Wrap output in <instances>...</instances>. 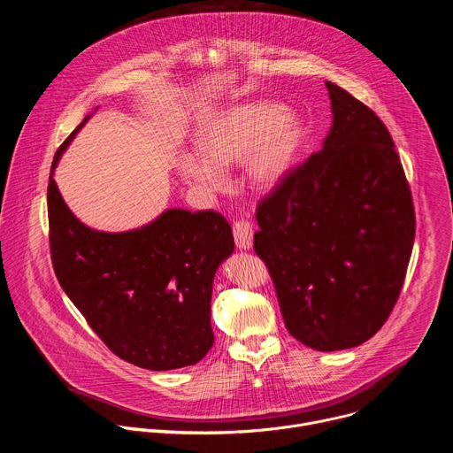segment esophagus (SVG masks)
<instances>
[{
    "mask_svg": "<svg viewBox=\"0 0 453 453\" xmlns=\"http://www.w3.org/2000/svg\"><path fill=\"white\" fill-rule=\"evenodd\" d=\"M233 234H234V242H236V247L238 249H243V250H249L252 247V236H254V231H252V226L249 222H236L233 226Z\"/></svg>",
    "mask_w": 453,
    "mask_h": 453,
    "instance_id": "34e87169",
    "label": "esophagus"
}]
</instances>
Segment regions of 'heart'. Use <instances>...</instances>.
<instances>
[{"label": "heart", "mask_w": 453, "mask_h": 453, "mask_svg": "<svg viewBox=\"0 0 453 453\" xmlns=\"http://www.w3.org/2000/svg\"><path fill=\"white\" fill-rule=\"evenodd\" d=\"M303 133V118L290 107L273 100L234 104L201 123L197 140L203 152L180 154L177 170L215 196L229 186L226 168L242 161L247 182L256 191H271L290 172Z\"/></svg>", "instance_id": "b5f03b06"}]
</instances>
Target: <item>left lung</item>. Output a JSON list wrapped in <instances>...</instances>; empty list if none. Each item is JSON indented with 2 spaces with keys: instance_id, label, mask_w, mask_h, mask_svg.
Masks as SVG:
<instances>
[{
  "instance_id": "left-lung-1",
  "label": "left lung",
  "mask_w": 453,
  "mask_h": 453,
  "mask_svg": "<svg viewBox=\"0 0 453 453\" xmlns=\"http://www.w3.org/2000/svg\"><path fill=\"white\" fill-rule=\"evenodd\" d=\"M332 127L319 152L257 208L254 250L287 330L317 351L369 341L393 311L411 260V189L381 119L326 81Z\"/></svg>"
}]
</instances>
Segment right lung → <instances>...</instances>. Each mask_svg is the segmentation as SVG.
Listing matches in <instances>:
<instances>
[{"label":"right lung","instance_id":"right-lung-1","mask_svg":"<svg viewBox=\"0 0 453 453\" xmlns=\"http://www.w3.org/2000/svg\"><path fill=\"white\" fill-rule=\"evenodd\" d=\"M91 116L51 163L48 217L55 276L93 332L125 362L150 371L196 365L215 341L211 292L215 273L234 250L231 226L211 210L180 208L119 233L79 220L53 175Z\"/></svg>","mask_w":453,"mask_h":453}]
</instances>
